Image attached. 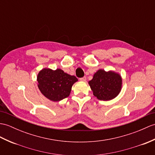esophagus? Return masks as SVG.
<instances>
[{
  "mask_svg": "<svg viewBox=\"0 0 155 155\" xmlns=\"http://www.w3.org/2000/svg\"><path fill=\"white\" fill-rule=\"evenodd\" d=\"M86 77H82V78H80V81H83V82L86 81Z\"/></svg>",
  "mask_w": 155,
  "mask_h": 155,
  "instance_id": "obj_1",
  "label": "esophagus"
}]
</instances>
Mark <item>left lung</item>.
<instances>
[{"mask_svg":"<svg viewBox=\"0 0 155 155\" xmlns=\"http://www.w3.org/2000/svg\"><path fill=\"white\" fill-rule=\"evenodd\" d=\"M93 94L100 100H112L121 91L122 80L118 73L100 69L88 82Z\"/></svg>","mask_w":155,"mask_h":155,"instance_id":"obj_1","label":"left lung"}]
</instances>
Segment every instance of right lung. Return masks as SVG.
<instances>
[{
	"label": "right lung",
	"instance_id": "add662e5",
	"mask_svg": "<svg viewBox=\"0 0 155 155\" xmlns=\"http://www.w3.org/2000/svg\"><path fill=\"white\" fill-rule=\"evenodd\" d=\"M37 81L42 94L51 101L58 102L69 96L72 86L78 79L60 69H44L39 71Z\"/></svg>",
	"mask_w": 155,
	"mask_h": 155
}]
</instances>
